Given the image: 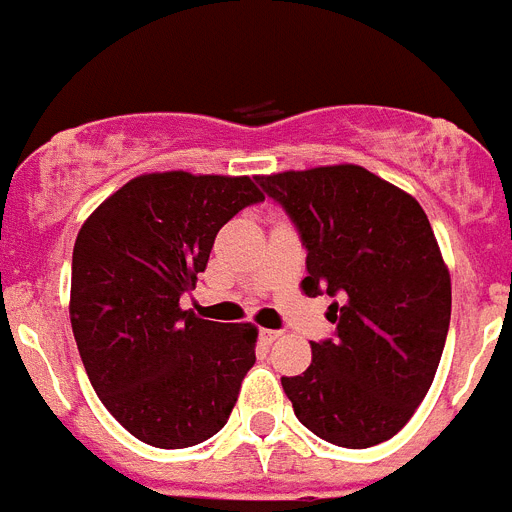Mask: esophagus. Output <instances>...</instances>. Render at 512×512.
Listing matches in <instances>:
<instances>
[{
  "mask_svg": "<svg viewBox=\"0 0 512 512\" xmlns=\"http://www.w3.org/2000/svg\"><path fill=\"white\" fill-rule=\"evenodd\" d=\"M280 335L282 332H277V329H261L259 332V337L266 342V345H272L274 340H280Z\"/></svg>",
  "mask_w": 512,
  "mask_h": 512,
  "instance_id": "1",
  "label": "esophagus"
}]
</instances>
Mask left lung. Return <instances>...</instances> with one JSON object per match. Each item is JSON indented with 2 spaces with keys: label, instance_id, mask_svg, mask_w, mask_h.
<instances>
[{
  "label": "left lung",
  "instance_id": "8db88e82",
  "mask_svg": "<svg viewBox=\"0 0 512 512\" xmlns=\"http://www.w3.org/2000/svg\"><path fill=\"white\" fill-rule=\"evenodd\" d=\"M306 248L308 298L329 295L335 332L311 366L282 377L308 432L337 447L379 445L408 424L450 329V274L418 201L356 164L256 177Z\"/></svg>",
  "mask_w": 512,
  "mask_h": 512
}]
</instances>
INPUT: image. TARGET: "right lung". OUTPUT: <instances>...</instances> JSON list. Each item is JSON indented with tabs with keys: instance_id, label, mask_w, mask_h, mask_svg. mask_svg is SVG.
Wrapping results in <instances>:
<instances>
[{
	"instance_id": "add662e5",
	"label": "right lung",
	"mask_w": 512,
	"mask_h": 512,
	"mask_svg": "<svg viewBox=\"0 0 512 512\" xmlns=\"http://www.w3.org/2000/svg\"><path fill=\"white\" fill-rule=\"evenodd\" d=\"M264 196L251 177L156 172L122 185L80 227L70 322L109 413L146 445L180 450L227 424L256 363V327L180 308L217 232Z\"/></svg>"
}]
</instances>
